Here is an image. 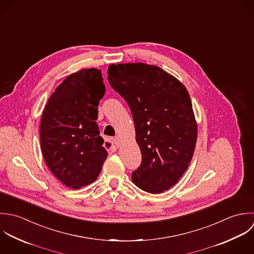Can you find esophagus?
<instances>
[{"label": "esophagus", "instance_id": "34e87169", "mask_svg": "<svg viewBox=\"0 0 254 254\" xmlns=\"http://www.w3.org/2000/svg\"><path fill=\"white\" fill-rule=\"evenodd\" d=\"M113 143L115 144L116 147H119L120 146V137L119 136H116L113 138Z\"/></svg>", "mask_w": 254, "mask_h": 254}]
</instances>
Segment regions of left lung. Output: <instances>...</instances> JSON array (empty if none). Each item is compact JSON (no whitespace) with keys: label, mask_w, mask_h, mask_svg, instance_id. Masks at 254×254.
<instances>
[{"label":"left lung","mask_w":254,"mask_h":254,"mask_svg":"<svg viewBox=\"0 0 254 254\" xmlns=\"http://www.w3.org/2000/svg\"><path fill=\"white\" fill-rule=\"evenodd\" d=\"M108 80L129 106L142 159L131 180L157 194L175 186L194 152L197 127L190 94L176 77L156 65L111 64Z\"/></svg>","instance_id":"obj_1"}]
</instances>
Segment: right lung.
<instances>
[{"label": "right lung", "instance_id": "1", "mask_svg": "<svg viewBox=\"0 0 254 254\" xmlns=\"http://www.w3.org/2000/svg\"><path fill=\"white\" fill-rule=\"evenodd\" d=\"M105 91L100 69H81L56 88L43 111V157L54 176L67 188L76 190L93 183L107 158L108 144L96 123Z\"/></svg>", "mask_w": 254, "mask_h": 254}]
</instances>
